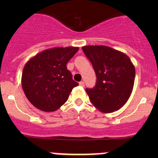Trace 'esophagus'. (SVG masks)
<instances>
[{"label":"esophagus","mask_w":158,"mask_h":158,"mask_svg":"<svg viewBox=\"0 0 158 158\" xmlns=\"http://www.w3.org/2000/svg\"><path fill=\"white\" fill-rule=\"evenodd\" d=\"M79 85H81V86H84V85H85V82H79Z\"/></svg>","instance_id":"34e87169"}]
</instances>
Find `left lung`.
<instances>
[{"mask_svg":"<svg viewBox=\"0 0 158 158\" xmlns=\"http://www.w3.org/2000/svg\"><path fill=\"white\" fill-rule=\"evenodd\" d=\"M82 50L97 77L95 86L85 89L91 102L102 112L118 111L133 90L135 66L126 54L106 46H85Z\"/></svg>","mask_w":158,"mask_h":158,"instance_id":"left-lung-1","label":"left lung"}]
</instances>
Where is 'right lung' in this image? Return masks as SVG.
<instances>
[{
	"label": "right lung",
	"mask_w": 158,
	"mask_h": 158,
	"mask_svg": "<svg viewBox=\"0 0 158 158\" xmlns=\"http://www.w3.org/2000/svg\"><path fill=\"white\" fill-rule=\"evenodd\" d=\"M79 47H54L42 51L24 66L21 85L30 102L44 111L60 109L79 83L73 79L66 63Z\"/></svg>",
	"instance_id": "1"
}]
</instances>
